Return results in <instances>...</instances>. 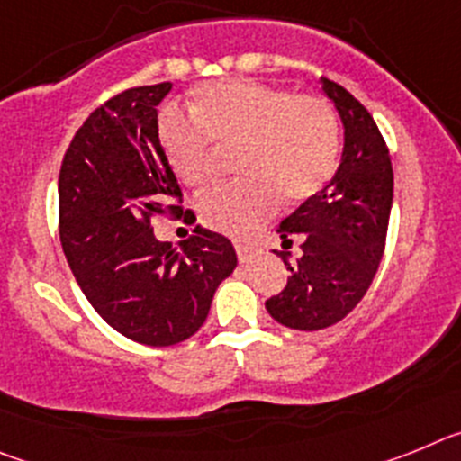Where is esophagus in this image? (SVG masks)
Wrapping results in <instances>:
<instances>
[{
    "label": "esophagus",
    "instance_id": "esophagus-1",
    "mask_svg": "<svg viewBox=\"0 0 461 461\" xmlns=\"http://www.w3.org/2000/svg\"><path fill=\"white\" fill-rule=\"evenodd\" d=\"M235 251H238V258L242 260V263H247V260L254 256V247L247 242H235Z\"/></svg>",
    "mask_w": 461,
    "mask_h": 461
}]
</instances>
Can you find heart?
Wrapping results in <instances>:
<instances>
[{
    "mask_svg": "<svg viewBox=\"0 0 461 461\" xmlns=\"http://www.w3.org/2000/svg\"><path fill=\"white\" fill-rule=\"evenodd\" d=\"M194 120L164 113L158 142L175 177L203 189L212 177V145H240L242 182L219 186L198 203L201 221L230 238H249L279 212L284 195L304 203L325 189L339 164V122L321 96L256 80L195 87Z\"/></svg>",
    "mask_w": 461,
    "mask_h": 461,
    "instance_id": "obj_1",
    "label": "heart"
}]
</instances>
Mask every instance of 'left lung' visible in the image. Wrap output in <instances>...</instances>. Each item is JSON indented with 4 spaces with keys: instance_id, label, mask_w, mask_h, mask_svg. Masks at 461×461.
Here are the masks:
<instances>
[{
    "instance_id": "left-lung-1",
    "label": "left lung",
    "mask_w": 461,
    "mask_h": 461,
    "mask_svg": "<svg viewBox=\"0 0 461 461\" xmlns=\"http://www.w3.org/2000/svg\"><path fill=\"white\" fill-rule=\"evenodd\" d=\"M344 124L341 164L321 194L279 223L281 244L300 238L303 256L291 263L286 288L266 303L276 323L293 330H323L339 323L360 303L385 249L393 207V164L376 122L341 85L321 78Z\"/></svg>"
}]
</instances>
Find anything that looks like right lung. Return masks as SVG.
Masks as SVG:
<instances>
[{
	"label": "right lung",
	"mask_w": 461,
	"mask_h": 461,
	"mask_svg": "<svg viewBox=\"0 0 461 461\" xmlns=\"http://www.w3.org/2000/svg\"><path fill=\"white\" fill-rule=\"evenodd\" d=\"M173 85L117 94L85 120L59 170V240L96 313L145 346H173L205 323L238 266L230 240L195 226L180 251L154 217H182L177 177L158 142L157 105ZM191 212L186 210V217Z\"/></svg>",
	"instance_id": "obj_1"
}]
</instances>
